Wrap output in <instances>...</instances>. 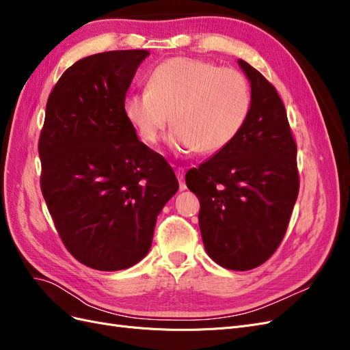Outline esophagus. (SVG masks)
<instances>
[{
    "instance_id": "esophagus-1",
    "label": "esophagus",
    "mask_w": 350,
    "mask_h": 350,
    "mask_svg": "<svg viewBox=\"0 0 350 350\" xmlns=\"http://www.w3.org/2000/svg\"><path fill=\"white\" fill-rule=\"evenodd\" d=\"M184 175H185L184 169L183 167H178L176 169V178H178V181H179V189H181V191H184V189L187 188L185 181H184Z\"/></svg>"
}]
</instances>
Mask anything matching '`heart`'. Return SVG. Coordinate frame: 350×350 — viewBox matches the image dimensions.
<instances>
[{
  "mask_svg": "<svg viewBox=\"0 0 350 350\" xmlns=\"http://www.w3.org/2000/svg\"><path fill=\"white\" fill-rule=\"evenodd\" d=\"M252 103L247 77L235 68L179 57L161 62L147 79V89L129 93L122 113L135 134L154 144L169 121L167 143L175 150L217 153L247 122Z\"/></svg>",
  "mask_w": 350,
  "mask_h": 350,
  "instance_id": "1",
  "label": "heart"
}]
</instances>
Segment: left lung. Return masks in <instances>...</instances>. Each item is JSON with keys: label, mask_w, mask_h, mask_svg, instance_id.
<instances>
[{"label": "left lung", "mask_w": 350, "mask_h": 350, "mask_svg": "<svg viewBox=\"0 0 350 350\" xmlns=\"http://www.w3.org/2000/svg\"><path fill=\"white\" fill-rule=\"evenodd\" d=\"M252 94L247 122L224 150L185 175L200 200L198 225L208 257L245 271L278 250L298 198L296 144L276 89L238 59Z\"/></svg>", "instance_id": "obj_1"}]
</instances>
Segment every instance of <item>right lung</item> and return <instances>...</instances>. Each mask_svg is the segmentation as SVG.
Returning a JSON list of instances; mask_svg holds the SVG:
<instances>
[{
  "label": "right lung",
  "instance_id": "obj_1",
  "mask_svg": "<svg viewBox=\"0 0 350 350\" xmlns=\"http://www.w3.org/2000/svg\"><path fill=\"white\" fill-rule=\"evenodd\" d=\"M146 49L83 58L52 89L39 139L40 188L67 250L100 271L129 269L152 247L178 191L165 159L137 137L122 100Z\"/></svg>",
  "mask_w": 350,
  "mask_h": 350
}]
</instances>
